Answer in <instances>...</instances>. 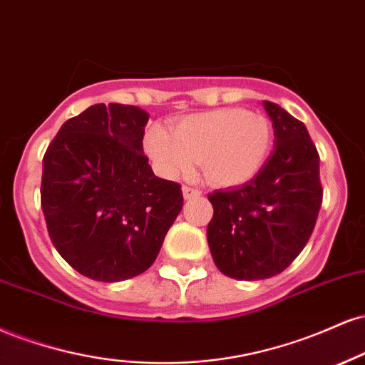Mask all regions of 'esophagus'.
Segmentation results:
<instances>
[{"label":"esophagus","instance_id":"1","mask_svg":"<svg viewBox=\"0 0 365 365\" xmlns=\"http://www.w3.org/2000/svg\"><path fill=\"white\" fill-rule=\"evenodd\" d=\"M201 195V191L200 190H196V187H191V186H184L182 187V196L186 200H190V198H196V196H200Z\"/></svg>","mask_w":365,"mask_h":365}]
</instances>
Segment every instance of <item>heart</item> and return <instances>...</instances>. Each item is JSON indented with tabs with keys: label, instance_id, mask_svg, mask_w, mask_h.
<instances>
[{
	"label": "heart",
	"instance_id": "1",
	"mask_svg": "<svg viewBox=\"0 0 365 365\" xmlns=\"http://www.w3.org/2000/svg\"><path fill=\"white\" fill-rule=\"evenodd\" d=\"M273 145L267 118L246 109H218L187 115L175 124L174 136L160 124L145 133L143 147L157 170L179 178L201 162L205 178L218 186H237L259 173Z\"/></svg>",
	"mask_w": 365,
	"mask_h": 365
}]
</instances>
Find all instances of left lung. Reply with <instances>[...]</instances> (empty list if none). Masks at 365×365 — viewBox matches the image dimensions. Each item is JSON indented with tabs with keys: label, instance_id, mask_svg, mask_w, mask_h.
Wrapping results in <instances>:
<instances>
[{
	"label": "left lung",
	"instance_id": "8db88e82",
	"mask_svg": "<svg viewBox=\"0 0 365 365\" xmlns=\"http://www.w3.org/2000/svg\"><path fill=\"white\" fill-rule=\"evenodd\" d=\"M273 121L275 148L246 184L208 195L207 229L213 261L235 280H263L289 267L314 230L323 187L319 153L304 123L263 101Z\"/></svg>",
	"mask_w": 365,
	"mask_h": 365
}]
</instances>
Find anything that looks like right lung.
Segmentation results:
<instances>
[{"label": "right lung", "mask_w": 365, "mask_h": 365, "mask_svg": "<svg viewBox=\"0 0 365 365\" xmlns=\"http://www.w3.org/2000/svg\"><path fill=\"white\" fill-rule=\"evenodd\" d=\"M148 113L96 104L68 119L42 158L41 207L51 241L83 277L121 282L148 269L182 210L181 184L143 153Z\"/></svg>", "instance_id": "right-lung-1"}]
</instances>
